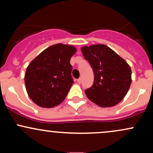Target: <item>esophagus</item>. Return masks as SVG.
<instances>
[{"label": "esophagus", "instance_id": "obj_1", "mask_svg": "<svg viewBox=\"0 0 153 153\" xmlns=\"http://www.w3.org/2000/svg\"><path fill=\"white\" fill-rule=\"evenodd\" d=\"M81 80H82V79L81 78H78V80H77V82H78V83H80V82H81Z\"/></svg>", "mask_w": 153, "mask_h": 153}]
</instances>
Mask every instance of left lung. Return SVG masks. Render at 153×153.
Wrapping results in <instances>:
<instances>
[{
    "instance_id": "1",
    "label": "left lung",
    "mask_w": 153,
    "mask_h": 153,
    "mask_svg": "<svg viewBox=\"0 0 153 153\" xmlns=\"http://www.w3.org/2000/svg\"><path fill=\"white\" fill-rule=\"evenodd\" d=\"M81 52L94 73L92 87L85 91L87 97L101 107L118 104L125 97L131 85L130 66L105 45L82 47Z\"/></svg>"
}]
</instances>
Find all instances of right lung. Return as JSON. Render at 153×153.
Returning <instances> with one entry per match:
<instances>
[{"instance_id": "add662e5", "label": "right lung", "mask_w": 153, "mask_h": 153, "mask_svg": "<svg viewBox=\"0 0 153 153\" xmlns=\"http://www.w3.org/2000/svg\"><path fill=\"white\" fill-rule=\"evenodd\" d=\"M74 46L56 44L45 49L26 68V92L34 103L42 108H52L65 99L74 82L71 76V57Z\"/></svg>"}]
</instances>
